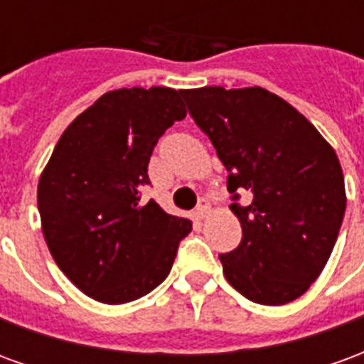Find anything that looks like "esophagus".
Masks as SVG:
<instances>
[{
	"label": "esophagus",
	"instance_id": "esophagus-1",
	"mask_svg": "<svg viewBox=\"0 0 364 364\" xmlns=\"http://www.w3.org/2000/svg\"><path fill=\"white\" fill-rule=\"evenodd\" d=\"M208 213H210V200H208V198H203L200 205L197 206V210H195V218H197V220H203V218L208 216Z\"/></svg>",
	"mask_w": 364,
	"mask_h": 364
}]
</instances>
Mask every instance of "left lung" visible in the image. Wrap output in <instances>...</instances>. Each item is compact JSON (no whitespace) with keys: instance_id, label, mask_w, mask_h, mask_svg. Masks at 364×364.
Instances as JSON below:
<instances>
[{"instance_id":"1","label":"left lung","mask_w":364,"mask_h":364,"mask_svg":"<svg viewBox=\"0 0 364 364\" xmlns=\"http://www.w3.org/2000/svg\"><path fill=\"white\" fill-rule=\"evenodd\" d=\"M189 114L228 171L242 242L222 253L228 282L252 302L281 306L310 289L343 222L336 150L304 114L263 87L183 90ZM250 197L240 205L239 193Z\"/></svg>"}]
</instances>
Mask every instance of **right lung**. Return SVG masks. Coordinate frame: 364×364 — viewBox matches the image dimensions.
I'll return each mask as SVG.
<instances>
[{
  "label": "right lung",
  "instance_id": "obj_1",
  "mask_svg": "<svg viewBox=\"0 0 364 364\" xmlns=\"http://www.w3.org/2000/svg\"><path fill=\"white\" fill-rule=\"evenodd\" d=\"M181 91L105 93L60 136L38 181V213L52 257L87 296L124 304L164 282L193 228L158 203H140L161 134L183 120Z\"/></svg>",
  "mask_w": 364,
  "mask_h": 364
}]
</instances>
